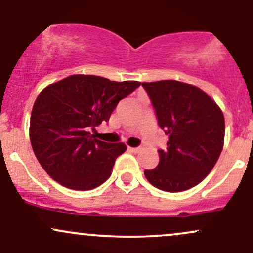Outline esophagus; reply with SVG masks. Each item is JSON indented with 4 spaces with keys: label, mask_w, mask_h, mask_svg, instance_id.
<instances>
[{
    "label": "esophagus",
    "mask_w": 253,
    "mask_h": 253,
    "mask_svg": "<svg viewBox=\"0 0 253 253\" xmlns=\"http://www.w3.org/2000/svg\"><path fill=\"white\" fill-rule=\"evenodd\" d=\"M127 149H129L130 152H132V153H138L141 150L140 147H127Z\"/></svg>",
    "instance_id": "obj_1"
}]
</instances>
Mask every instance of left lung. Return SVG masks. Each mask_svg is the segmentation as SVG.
<instances>
[{
	"instance_id": "obj_1",
	"label": "left lung",
	"mask_w": 253,
	"mask_h": 253,
	"mask_svg": "<svg viewBox=\"0 0 253 253\" xmlns=\"http://www.w3.org/2000/svg\"><path fill=\"white\" fill-rule=\"evenodd\" d=\"M159 126L169 135L159 149L158 166L146 169L155 188L179 192L194 188L211 173L223 148L225 117L218 105L198 87L177 80L143 82Z\"/></svg>"
}]
</instances>
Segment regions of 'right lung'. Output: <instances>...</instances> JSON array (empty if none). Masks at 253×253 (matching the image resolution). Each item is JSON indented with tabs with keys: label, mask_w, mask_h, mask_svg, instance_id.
Listing matches in <instances>:
<instances>
[{
	"label": "right lung",
	"mask_w": 253,
	"mask_h": 253,
	"mask_svg": "<svg viewBox=\"0 0 253 253\" xmlns=\"http://www.w3.org/2000/svg\"><path fill=\"white\" fill-rule=\"evenodd\" d=\"M140 84L76 74L42 90L31 113L30 140L39 164L53 180L86 191L109 179L126 146L98 140L89 129L109 121L119 100Z\"/></svg>",
	"instance_id": "add662e5"
}]
</instances>
